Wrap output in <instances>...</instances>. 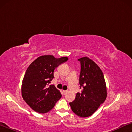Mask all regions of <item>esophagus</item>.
Here are the masks:
<instances>
[{
    "label": "esophagus",
    "instance_id": "obj_1",
    "mask_svg": "<svg viewBox=\"0 0 132 132\" xmlns=\"http://www.w3.org/2000/svg\"><path fill=\"white\" fill-rule=\"evenodd\" d=\"M68 93V91H63V94H66Z\"/></svg>",
    "mask_w": 132,
    "mask_h": 132
}]
</instances>
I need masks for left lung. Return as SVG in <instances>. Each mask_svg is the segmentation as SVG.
Returning a JSON list of instances; mask_svg holds the SVG:
<instances>
[{
	"label": "left lung",
	"instance_id": "obj_1",
	"mask_svg": "<svg viewBox=\"0 0 132 132\" xmlns=\"http://www.w3.org/2000/svg\"><path fill=\"white\" fill-rule=\"evenodd\" d=\"M81 71L80 88L75 100L69 103L76 115L82 118L90 117L106 100L107 91L104 76L100 67L87 57L80 58Z\"/></svg>",
	"mask_w": 132,
	"mask_h": 132
}]
</instances>
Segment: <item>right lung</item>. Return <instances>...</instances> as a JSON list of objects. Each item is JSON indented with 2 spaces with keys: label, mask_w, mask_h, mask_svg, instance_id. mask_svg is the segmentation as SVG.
<instances>
[{
  "label": "right lung",
  "mask_w": 132,
  "mask_h": 132,
  "mask_svg": "<svg viewBox=\"0 0 132 132\" xmlns=\"http://www.w3.org/2000/svg\"><path fill=\"white\" fill-rule=\"evenodd\" d=\"M68 60L67 57L55 58L52 55L38 57L27 69L22 82V97L33 110L46 113L61 98L60 91L53 85L49 86L54 78V70Z\"/></svg>",
  "instance_id": "right-lung-1"
}]
</instances>
